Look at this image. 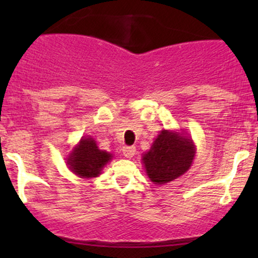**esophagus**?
Returning a JSON list of instances; mask_svg holds the SVG:
<instances>
[{"mask_svg":"<svg viewBox=\"0 0 258 258\" xmlns=\"http://www.w3.org/2000/svg\"><path fill=\"white\" fill-rule=\"evenodd\" d=\"M122 154L126 156V158L131 159L133 158V155L136 154V148L135 147H128V146H125L122 148Z\"/></svg>","mask_w":258,"mask_h":258,"instance_id":"esophagus-1","label":"esophagus"}]
</instances>
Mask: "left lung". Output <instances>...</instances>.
<instances>
[{"instance_id":"obj_1","label":"left lung","mask_w":258,"mask_h":258,"mask_svg":"<svg viewBox=\"0 0 258 258\" xmlns=\"http://www.w3.org/2000/svg\"><path fill=\"white\" fill-rule=\"evenodd\" d=\"M194 156L195 146L189 136L162 130L142 161L154 184H165L185 173L193 164Z\"/></svg>"}]
</instances>
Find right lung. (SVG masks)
Listing matches in <instances>:
<instances>
[{
	"instance_id": "1",
	"label": "right lung",
	"mask_w": 258,
	"mask_h": 258,
	"mask_svg": "<svg viewBox=\"0 0 258 258\" xmlns=\"http://www.w3.org/2000/svg\"><path fill=\"white\" fill-rule=\"evenodd\" d=\"M111 158L110 153L97 147L93 138L82 137L69 154V158H67V165L81 178H93L99 176Z\"/></svg>"
}]
</instances>
